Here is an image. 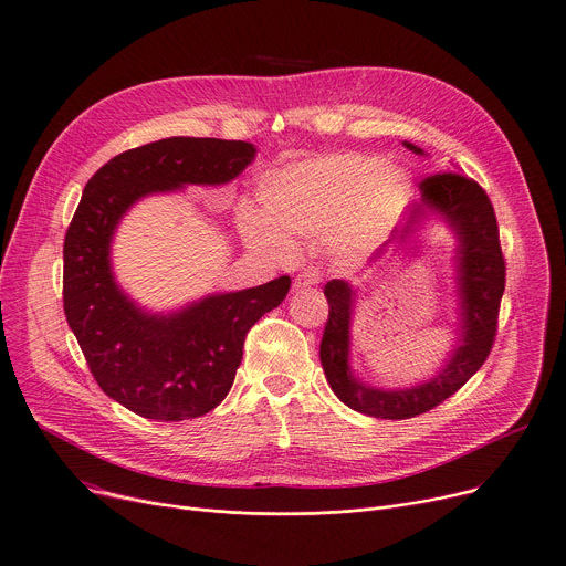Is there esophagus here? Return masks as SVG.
Segmentation results:
<instances>
[{"label": "esophagus", "mask_w": 566, "mask_h": 566, "mask_svg": "<svg viewBox=\"0 0 566 566\" xmlns=\"http://www.w3.org/2000/svg\"><path fill=\"white\" fill-rule=\"evenodd\" d=\"M319 280H322V273L317 271V269H304L297 277H295V291H302V289H311V286H315V284H319Z\"/></svg>", "instance_id": "34e87169"}]
</instances>
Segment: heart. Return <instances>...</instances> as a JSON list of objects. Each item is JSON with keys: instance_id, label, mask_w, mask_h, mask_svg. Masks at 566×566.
Wrapping results in <instances>:
<instances>
[{"instance_id": "b5f03b06", "label": "heart", "mask_w": 566, "mask_h": 566, "mask_svg": "<svg viewBox=\"0 0 566 566\" xmlns=\"http://www.w3.org/2000/svg\"><path fill=\"white\" fill-rule=\"evenodd\" d=\"M382 161L361 155H333L291 164L271 172L260 188L264 216H242L244 238L280 258L293 253L285 235L319 238L339 229V247L359 253L378 242L396 222L405 181L398 172H385ZM281 233L277 234L276 231Z\"/></svg>"}]
</instances>
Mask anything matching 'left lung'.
<instances>
[{
	"mask_svg": "<svg viewBox=\"0 0 566 566\" xmlns=\"http://www.w3.org/2000/svg\"><path fill=\"white\" fill-rule=\"evenodd\" d=\"M418 155L422 148L405 142ZM422 200L411 205L407 224L394 231L391 240L398 247L418 229L427 213L440 216L458 238L455 269H458V304H460V333L436 378L409 389H375L359 382L348 366L350 346V313L355 304V289L344 280H331L324 286L328 300V319L324 326L319 359L333 394L353 411L382 418L409 420L422 416L458 389H462L471 375L484 364L493 348L497 331L500 300L504 293L506 266L500 249L497 220L493 205L484 188L458 170L436 172L420 181ZM389 240V242H391ZM398 251V249H396Z\"/></svg>",
	"mask_w": 566,
	"mask_h": 566,
	"instance_id": "8db88e82",
	"label": "left lung"
}]
</instances>
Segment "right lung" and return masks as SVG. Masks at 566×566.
I'll use <instances>...</instances> for the list:
<instances>
[{
    "label": "right lung",
    "mask_w": 566,
    "mask_h": 566,
    "mask_svg": "<svg viewBox=\"0 0 566 566\" xmlns=\"http://www.w3.org/2000/svg\"><path fill=\"white\" fill-rule=\"evenodd\" d=\"M253 157L249 142L166 137L115 155L84 186L64 240V313L99 389L142 418L181 422L213 411L233 387L247 333L282 304L291 277L148 313L115 282V229L137 200L227 184Z\"/></svg>",
    "instance_id": "1"
}]
</instances>
